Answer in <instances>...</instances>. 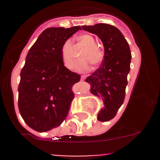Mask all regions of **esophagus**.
I'll return each mask as SVG.
<instances>
[{"label": "esophagus", "mask_w": 160, "mask_h": 160, "mask_svg": "<svg viewBox=\"0 0 160 160\" xmlns=\"http://www.w3.org/2000/svg\"><path fill=\"white\" fill-rule=\"evenodd\" d=\"M85 78H86V77H85V76H81V77H80V80H84Z\"/></svg>", "instance_id": "esophagus-1"}]
</instances>
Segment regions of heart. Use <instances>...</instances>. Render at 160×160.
Segmentation results:
<instances>
[{
	"mask_svg": "<svg viewBox=\"0 0 160 160\" xmlns=\"http://www.w3.org/2000/svg\"><path fill=\"white\" fill-rule=\"evenodd\" d=\"M78 42L84 47L80 53V61L76 63L75 70L80 72H84L90 69V63L97 66L102 62L104 59V52L96 46V40L89 34H83L77 38ZM61 59L65 67L71 70L73 67V51L72 43L70 39H67L62 44L60 50Z\"/></svg>",
	"mask_w": 160,
	"mask_h": 160,
	"instance_id": "heart-1",
	"label": "heart"
}]
</instances>
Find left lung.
Returning <instances> with one entry per match:
<instances>
[{"mask_svg": "<svg viewBox=\"0 0 160 160\" xmlns=\"http://www.w3.org/2000/svg\"><path fill=\"white\" fill-rule=\"evenodd\" d=\"M83 29L98 35L104 49L101 67L87 77L90 92L102 98L104 107L98 114L100 122H108L115 116L123 104L127 76L132 59L128 42L118 28L108 24L83 25Z\"/></svg>", "mask_w": 160, "mask_h": 160, "instance_id": "8db88e82", "label": "left lung"}]
</instances>
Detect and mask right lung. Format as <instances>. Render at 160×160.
Masks as SVG:
<instances>
[{
	"mask_svg": "<svg viewBox=\"0 0 160 160\" xmlns=\"http://www.w3.org/2000/svg\"><path fill=\"white\" fill-rule=\"evenodd\" d=\"M80 26L49 28L31 47L21 71L18 108L25 123L36 132L56 128L67 118L74 98L72 87L80 76L65 67L60 50Z\"/></svg>",
	"mask_w": 160,
	"mask_h": 160,
	"instance_id": "right-lung-1",
	"label": "right lung"
}]
</instances>
